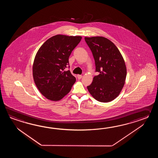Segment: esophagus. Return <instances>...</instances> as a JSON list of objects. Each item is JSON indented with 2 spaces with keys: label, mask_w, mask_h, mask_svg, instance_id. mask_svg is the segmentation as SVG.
<instances>
[{
  "label": "esophagus",
  "mask_w": 158,
  "mask_h": 158,
  "mask_svg": "<svg viewBox=\"0 0 158 158\" xmlns=\"http://www.w3.org/2000/svg\"><path fill=\"white\" fill-rule=\"evenodd\" d=\"M77 77L78 80H80V79H81V78L82 77V76L80 75V74H78Z\"/></svg>",
  "instance_id": "obj_1"
}]
</instances>
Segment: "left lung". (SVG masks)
Here are the masks:
<instances>
[{"label": "left lung", "mask_w": 158, "mask_h": 158, "mask_svg": "<svg viewBox=\"0 0 158 158\" xmlns=\"http://www.w3.org/2000/svg\"><path fill=\"white\" fill-rule=\"evenodd\" d=\"M93 55L95 76L87 90L97 101L110 102L120 94L124 85L127 68L120 51L114 44L103 37H85Z\"/></svg>", "instance_id": "8db88e82"}]
</instances>
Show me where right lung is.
Wrapping results in <instances>:
<instances>
[{"mask_svg": "<svg viewBox=\"0 0 158 158\" xmlns=\"http://www.w3.org/2000/svg\"><path fill=\"white\" fill-rule=\"evenodd\" d=\"M81 36L58 34L47 40L38 51L33 65L34 82L41 94L48 99L60 101L71 91L76 78L69 71L72 51L80 43Z\"/></svg>", "mask_w": 158, "mask_h": 158, "instance_id": "1", "label": "right lung"}]
</instances>
